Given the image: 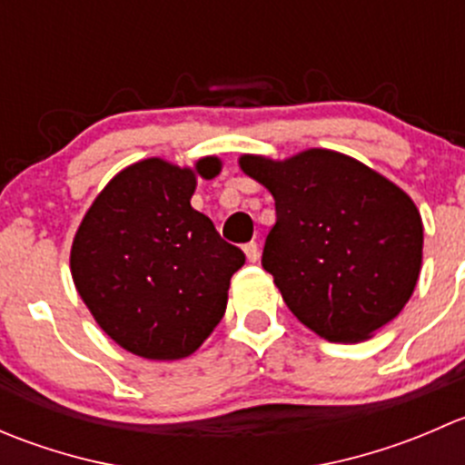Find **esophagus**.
I'll use <instances>...</instances> for the list:
<instances>
[{
    "mask_svg": "<svg viewBox=\"0 0 465 465\" xmlns=\"http://www.w3.org/2000/svg\"><path fill=\"white\" fill-rule=\"evenodd\" d=\"M242 250H245L247 261H250V262L259 261V245H256V242H247V245L242 247Z\"/></svg>",
    "mask_w": 465,
    "mask_h": 465,
    "instance_id": "1",
    "label": "esophagus"
}]
</instances>
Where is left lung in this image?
<instances>
[{
  "label": "left lung",
  "instance_id": "1",
  "mask_svg": "<svg viewBox=\"0 0 465 465\" xmlns=\"http://www.w3.org/2000/svg\"><path fill=\"white\" fill-rule=\"evenodd\" d=\"M238 163L274 198L262 267L303 326L355 344L398 317L423 262V220L401 186L326 148Z\"/></svg>",
  "mask_w": 465,
  "mask_h": 465
}]
</instances>
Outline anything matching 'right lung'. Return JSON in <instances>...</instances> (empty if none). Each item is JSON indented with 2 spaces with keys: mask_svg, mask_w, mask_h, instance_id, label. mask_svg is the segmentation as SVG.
<instances>
[{
  "mask_svg": "<svg viewBox=\"0 0 465 465\" xmlns=\"http://www.w3.org/2000/svg\"><path fill=\"white\" fill-rule=\"evenodd\" d=\"M218 157L193 168L148 157L116 173L87 209L72 242V279L98 326L145 360L189 358L227 311L229 281L245 254L191 206L198 177L213 180Z\"/></svg>",
  "mask_w": 465,
  "mask_h": 465,
  "instance_id": "obj_1",
  "label": "right lung"
}]
</instances>
